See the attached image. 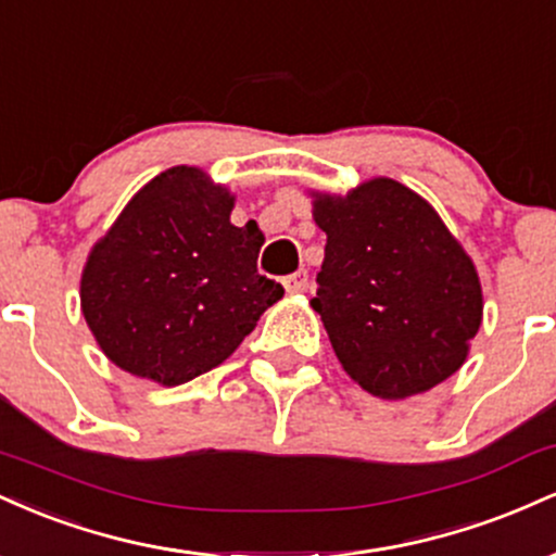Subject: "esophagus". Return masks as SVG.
<instances>
[{
    "instance_id": "34e87169",
    "label": "esophagus",
    "mask_w": 556,
    "mask_h": 556,
    "mask_svg": "<svg viewBox=\"0 0 556 556\" xmlns=\"http://www.w3.org/2000/svg\"><path fill=\"white\" fill-rule=\"evenodd\" d=\"M282 285L287 292H305L308 290V271L300 269L295 274H290V277H285Z\"/></svg>"
}]
</instances>
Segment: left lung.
<instances>
[{
    "label": "left lung",
    "instance_id": "left-lung-1",
    "mask_svg": "<svg viewBox=\"0 0 556 556\" xmlns=\"http://www.w3.org/2000/svg\"><path fill=\"white\" fill-rule=\"evenodd\" d=\"M311 195L327 232L311 308L350 379L381 400L450 379L481 327L483 295L473 258L437 208L389 177Z\"/></svg>",
    "mask_w": 556,
    "mask_h": 556
}]
</instances>
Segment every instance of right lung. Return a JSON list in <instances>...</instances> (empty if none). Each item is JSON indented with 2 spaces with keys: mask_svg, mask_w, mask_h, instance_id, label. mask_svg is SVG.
I'll use <instances>...</instances> for the list:
<instances>
[{
  "mask_svg": "<svg viewBox=\"0 0 556 556\" xmlns=\"http://www.w3.org/2000/svg\"><path fill=\"white\" fill-rule=\"evenodd\" d=\"M232 208L227 185L182 164L146 182L91 248L80 311L114 366L185 384L225 363L285 295L256 269L264 232L235 227Z\"/></svg>",
  "mask_w": 556,
  "mask_h": 556,
  "instance_id": "obj_1",
  "label": "right lung"
}]
</instances>
